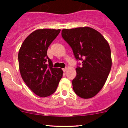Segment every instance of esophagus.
<instances>
[{"mask_svg": "<svg viewBox=\"0 0 128 128\" xmlns=\"http://www.w3.org/2000/svg\"><path fill=\"white\" fill-rule=\"evenodd\" d=\"M67 68H64V69H62L63 71L64 72H66V70H67Z\"/></svg>", "mask_w": 128, "mask_h": 128, "instance_id": "esophagus-1", "label": "esophagus"}]
</instances>
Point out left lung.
I'll use <instances>...</instances> for the list:
<instances>
[{
  "mask_svg": "<svg viewBox=\"0 0 128 128\" xmlns=\"http://www.w3.org/2000/svg\"><path fill=\"white\" fill-rule=\"evenodd\" d=\"M62 36L72 49L82 67L76 69L72 81L75 93L82 98H90L101 90L112 66L111 50L104 36L88 27L64 29Z\"/></svg>",
  "mask_w": 128,
  "mask_h": 128,
  "instance_id": "left-lung-1",
  "label": "left lung"
}]
</instances>
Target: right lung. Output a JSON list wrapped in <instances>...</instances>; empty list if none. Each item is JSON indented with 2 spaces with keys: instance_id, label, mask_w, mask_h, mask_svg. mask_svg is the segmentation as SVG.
<instances>
[{
  "instance_id": "1",
  "label": "right lung",
  "mask_w": 128,
  "mask_h": 128,
  "mask_svg": "<svg viewBox=\"0 0 128 128\" xmlns=\"http://www.w3.org/2000/svg\"><path fill=\"white\" fill-rule=\"evenodd\" d=\"M60 30L38 29L26 38L18 52L21 76L29 88L36 95L46 97L56 90L62 78L60 68H53L47 56V50Z\"/></svg>"
}]
</instances>
